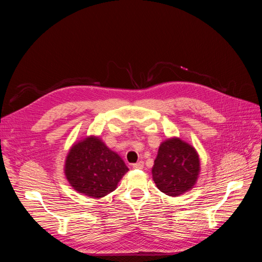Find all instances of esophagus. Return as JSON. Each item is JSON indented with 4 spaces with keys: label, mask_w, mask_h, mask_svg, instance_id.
<instances>
[{
    "label": "esophagus",
    "mask_w": 262,
    "mask_h": 262,
    "mask_svg": "<svg viewBox=\"0 0 262 262\" xmlns=\"http://www.w3.org/2000/svg\"><path fill=\"white\" fill-rule=\"evenodd\" d=\"M134 169H143L144 168V162L143 161H138L137 163L133 164Z\"/></svg>",
    "instance_id": "1"
}]
</instances>
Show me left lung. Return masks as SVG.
Returning <instances> with one entry per match:
<instances>
[{
    "instance_id": "1",
    "label": "left lung",
    "mask_w": 262,
    "mask_h": 262,
    "mask_svg": "<svg viewBox=\"0 0 262 262\" xmlns=\"http://www.w3.org/2000/svg\"><path fill=\"white\" fill-rule=\"evenodd\" d=\"M200 172V156L193 145L177 137L160 143L152 175L157 188L164 194L183 195L195 186Z\"/></svg>"
}]
</instances>
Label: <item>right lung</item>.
Returning <instances> with one entry per match:
<instances>
[{
    "label": "right lung",
    "mask_w": 262,
    "mask_h": 262,
    "mask_svg": "<svg viewBox=\"0 0 262 262\" xmlns=\"http://www.w3.org/2000/svg\"><path fill=\"white\" fill-rule=\"evenodd\" d=\"M63 171L67 181L78 193L101 199L117 189L128 168L100 137L91 135L72 144Z\"/></svg>",
    "instance_id": "right-lung-1"
}]
</instances>
